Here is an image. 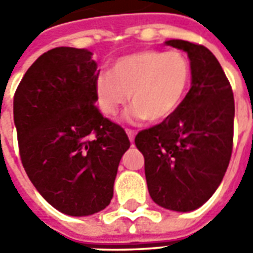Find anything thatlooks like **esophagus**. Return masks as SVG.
<instances>
[{"label":"esophagus","mask_w":253,"mask_h":253,"mask_svg":"<svg viewBox=\"0 0 253 253\" xmlns=\"http://www.w3.org/2000/svg\"><path fill=\"white\" fill-rule=\"evenodd\" d=\"M126 134H127V137H128V139H130V142H132V141H134V137H135V132L132 131V130H128V128H127Z\"/></svg>","instance_id":"1"}]
</instances>
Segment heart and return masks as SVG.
<instances>
[{
	"mask_svg": "<svg viewBox=\"0 0 253 253\" xmlns=\"http://www.w3.org/2000/svg\"><path fill=\"white\" fill-rule=\"evenodd\" d=\"M190 84L191 65L183 52L146 50L118 58L111 73H100L94 94L107 116L115 115L131 96L127 122H163L180 107Z\"/></svg>",
	"mask_w": 253,
	"mask_h": 253,
	"instance_id": "1",
	"label": "heart"
}]
</instances>
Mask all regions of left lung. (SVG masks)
Here are the masks:
<instances>
[{"label":"left lung","instance_id":"left-lung-1","mask_svg":"<svg viewBox=\"0 0 253 253\" xmlns=\"http://www.w3.org/2000/svg\"><path fill=\"white\" fill-rule=\"evenodd\" d=\"M187 52L191 88L173 115L138 132L150 198L172 211L206 203L221 184L233 146L234 99L222 67L209 48L180 39L165 42Z\"/></svg>","mask_w":253,"mask_h":253}]
</instances>
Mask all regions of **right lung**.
<instances>
[{
    "label": "right lung",
    "mask_w": 253,
    "mask_h": 253,
    "mask_svg": "<svg viewBox=\"0 0 253 253\" xmlns=\"http://www.w3.org/2000/svg\"><path fill=\"white\" fill-rule=\"evenodd\" d=\"M86 48L57 47L36 59L14 93L21 163L32 184L58 211L85 217L114 196L127 134L100 114L97 65Z\"/></svg>",
    "instance_id": "right-lung-1"
}]
</instances>
